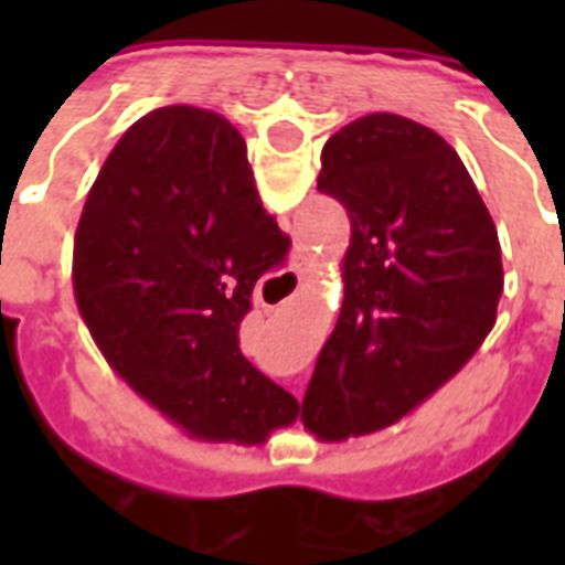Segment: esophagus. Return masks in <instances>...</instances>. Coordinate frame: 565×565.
<instances>
[{"mask_svg": "<svg viewBox=\"0 0 565 565\" xmlns=\"http://www.w3.org/2000/svg\"><path fill=\"white\" fill-rule=\"evenodd\" d=\"M299 259H302V257H299ZM299 269H302V263H299Z\"/></svg>", "mask_w": 565, "mask_h": 565, "instance_id": "34e87169", "label": "esophagus"}]
</instances>
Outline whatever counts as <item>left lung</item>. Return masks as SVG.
Instances as JSON below:
<instances>
[{
    "instance_id": "8db88e82",
    "label": "left lung",
    "mask_w": 565,
    "mask_h": 565,
    "mask_svg": "<svg viewBox=\"0 0 565 565\" xmlns=\"http://www.w3.org/2000/svg\"><path fill=\"white\" fill-rule=\"evenodd\" d=\"M318 190L351 221L344 299L302 399L320 441L412 415L497 323L502 250L493 217L436 129L363 115L323 145Z\"/></svg>"
}]
</instances>
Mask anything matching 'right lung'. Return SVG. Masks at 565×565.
Returning <instances> with one entry per match:
<instances>
[{
  "mask_svg": "<svg viewBox=\"0 0 565 565\" xmlns=\"http://www.w3.org/2000/svg\"><path fill=\"white\" fill-rule=\"evenodd\" d=\"M242 132L217 111L166 105L117 139L72 250L81 320L108 366L202 441L263 445L299 417L254 369L238 323L284 263Z\"/></svg>",
  "mask_w": 565,
  "mask_h": 565,
  "instance_id": "obj_1",
  "label": "right lung"
}]
</instances>
